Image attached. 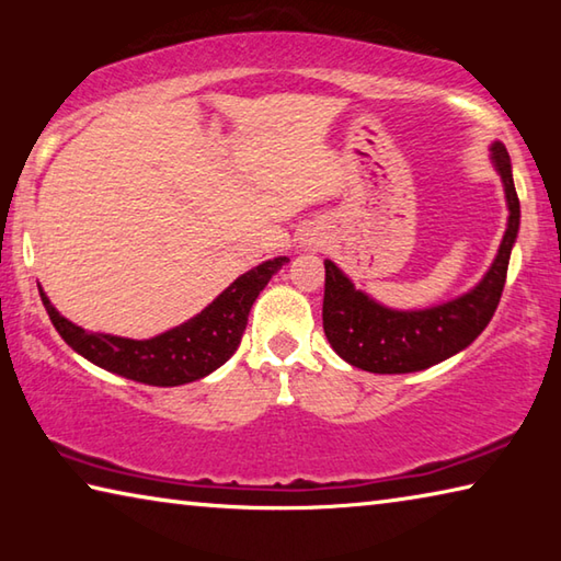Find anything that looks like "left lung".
Listing matches in <instances>:
<instances>
[{
	"label": "left lung",
	"mask_w": 561,
	"mask_h": 561,
	"mask_svg": "<svg viewBox=\"0 0 561 561\" xmlns=\"http://www.w3.org/2000/svg\"><path fill=\"white\" fill-rule=\"evenodd\" d=\"M492 163L505 185L507 230L485 277L462 297L431 309L396 311L356 289L334 262H324V334L346 364L371 374L423 371L468 348L485 331L505 289L510 252L519 230V197L502 144L492 146Z\"/></svg>",
	"instance_id": "8db88e82"
}]
</instances>
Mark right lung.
<instances>
[{"mask_svg": "<svg viewBox=\"0 0 561 561\" xmlns=\"http://www.w3.org/2000/svg\"><path fill=\"white\" fill-rule=\"evenodd\" d=\"M287 257H274L260 267L244 272L220 297L185 324L158 334L153 339H123L111 334H93L54 309L49 297L39 289L51 324L76 354L91 364L106 368L130 381L148 386H183L197 381L220 368L240 346L247 317L254 299L267 287L272 274L287 264Z\"/></svg>", "mask_w": 561, "mask_h": 561, "instance_id": "obj_1", "label": "right lung"}]
</instances>
